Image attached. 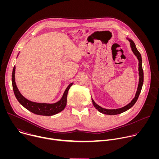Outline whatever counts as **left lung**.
Returning <instances> with one entry per match:
<instances>
[{
    "instance_id": "1",
    "label": "left lung",
    "mask_w": 159,
    "mask_h": 159,
    "mask_svg": "<svg viewBox=\"0 0 159 159\" xmlns=\"http://www.w3.org/2000/svg\"><path fill=\"white\" fill-rule=\"evenodd\" d=\"M128 39L129 40V41L130 42V46L131 48V50L133 51V53L134 54V55L137 57L139 63V85H138V88H137V91L136 93L135 96L133 98V99L131 101V102H129L128 104H127L126 106L119 108V109H104L102 108V107H101L100 106L98 105L94 101V100L92 99V101L93 103L94 106L101 113H103L104 115H119L121 114V113L128 110L129 109H130L134 104L135 102H137L139 95L141 93V90L142 88V85L143 84V69H142V56L141 54L140 53V52L138 51V50L136 48L135 44L131 40L128 38Z\"/></svg>"
}]
</instances>
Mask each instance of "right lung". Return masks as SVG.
<instances>
[{
	"label": "right lung",
	"instance_id": "add662e5",
	"mask_svg": "<svg viewBox=\"0 0 159 159\" xmlns=\"http://www.w3.org/2000/svg\"><path fill=\"white\" fill-rule=\"evenodd\" d=\"M15 69L16 67L14 66L13 68L12 74V88L16 99L22 106H24L26 109H27L31 112L34 113V114L41 116L55 115L64 109L66 104L68 92H69V89L73 85L74 83L70 84L69 85L66 87L61 99L57 102L53 104L34 102L26 99L24 96H22V95L19 91L15 82Z\"/></svg>",
	"mask_w": 159,
	"mask_h": 159
}]
</instances>
